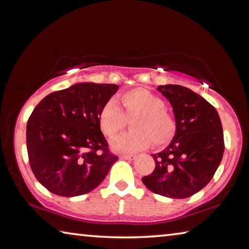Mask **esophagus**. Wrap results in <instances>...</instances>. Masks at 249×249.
Returning <instances> with one entry per match:
<instances>
[{"mask_svg": "<svg viewBox=\"0 0 249 249\" xmlns=\"http://www.w3.org/2000/svg\"><path fill=\"white\" fill-rule=\"evenodd\" d=\"M120 157L122 159H126V160H134V159H136V156H135V155H121Z\"/></svg>", "mask_w": 249, "mask_h": 249, "instance_id": "1", "label": "esophagus"}]
</instances>
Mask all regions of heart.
<instances>
[{
  "label": "heart",
  "mask_w": 249,
  "mask_h": 249,
  "mask_svg": "<svg viewBox=\"0 0 249 249\" xmlns=\"http://www.w3.org/2000/svg\"><path fill=\"white\" fill-rule=\"evenodd\" d=\"M125 114L115 100H109L101 108L99 122L101 129L108 137L121 132L126 125V117L133 122V133L121 134L111 141L113 150L119 153H136L145 149L153 141L162 145L175 132V120L165 108L161 98L144 88H136L122 94Z\"/></svg>",
  "instance_id": "obj_1"
}]
</instances>
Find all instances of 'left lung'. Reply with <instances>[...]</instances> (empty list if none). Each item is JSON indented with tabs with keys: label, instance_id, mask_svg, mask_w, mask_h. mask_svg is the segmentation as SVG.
I'll return each instance as SVG.
<instances>
[{
	"label": "left lung",
	"instance_id": "8db88e82",
	"mask_svg": "<svg viewBox=\"0 0 249 249\" xmlns=\"http://www.w3.org/2000/svg\"><path fill=\"white\" fill-rule=\"evenodd\" d=\"M157 90L171 104L176 134L165 149L153 155L155 170L142 181L157 195L185 199L202 190L220 166L222 123L213 105L188 88L166 84Z\"/></svg>",
	"mask_w": 249,
	"mask_h": 249
}]
</instances>
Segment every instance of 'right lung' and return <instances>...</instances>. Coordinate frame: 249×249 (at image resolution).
<instances>
[{"label":"right lung","instance_id":"add662e5","mask_svg":"<svg viewBox=\"0 0 249 249\" xmlns=\"http://www.w3.org/2000/svg\"><path fill=\"white\" fill-rule=\"evenodd\" d=\"M117 90L116 84L77 83L45 96L34 108L26 127L29 165L53 195L94 190L119 159L108 151L99 122L101 108Z\"/></svg>","mask_w":249,"mask_h":249}]
</instances>
